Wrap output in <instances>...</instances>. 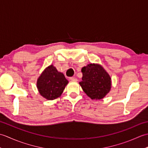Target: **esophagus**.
<instances>
[{"instance_id": "esophagus-1", "label": "esophagus", "mask_w": 148, "mask_h": 148, "mask_svg": "<svg viewBox=\"0 0 148 148\" xmlns=\"http://www.w3.org/2000/svg\"><path fill=\"white\" fill-rule=\"evenodd\" d=\"M69 79H70L71 81H77V78H76L75 77H69Z\"/></svg>"}]
</instances>
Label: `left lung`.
I'll list each match as a JSON object with an SVG mask.
<instances>
[{
  "mask_svg": "<svg viewBox=\"0 0 148 148\" xmlns=\"http://www.w3.org/2000/svg\"><path fill=\"white\" fill-rule=\"evenodd\" d=\"M82 81L79 82L84 92L90 98L100 100L111 89V78L101 65L90 64L81 69Z\"/></svg>",
  "mask_w": 148,
  "mask_h": 148,
  "instance_id": "1",
  "label": "left lung"
}]
</instances>
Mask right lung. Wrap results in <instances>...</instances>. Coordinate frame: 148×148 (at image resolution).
I'll return each instance as SVG.
<instances>
[{
  "label": "right lung",
  "mask_w": 148,
  "mask_h": 148,
  "mask_svg": "<svg viewBox=\"0 0 148 148\" xmlns=\"http://www.w3.org/2000/svg\"><path fill=\"white\" fill-rule=\"evenodd\" d=\"M69 83L64 74L50 65L40 74L37 81V88L40 95L44 98L53 100L61 96Z\"/></svg>",
  "instance_id": "right-lung-1"
}]
</instances>
